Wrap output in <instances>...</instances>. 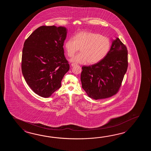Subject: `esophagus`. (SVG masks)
<instances>
[{
	"label": "esophagus",
	"instance_id": "esophagus-1",
	"mask_svg": "<svg viewBox=\"0 0 151 151\" xmlns=\"http://www.w3.org/2000/svg\"><path fill=\"white\" fill-rule=\"evenodd\" d=\"M71 66H72V67H73V66H77V64H75V63H72V64H71Z\"/></svg>",
	"mask_w": 151,
	"mask_h": 151
}]
</instances>
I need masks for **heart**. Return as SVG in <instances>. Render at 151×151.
I'll use <instances>...</instances> for the list:
<instances>
[{
	"label": "heart",
	"instance_id": "heart-1",
	"mask_svg": "<svg viewBox=\"0 0 151 151\" xmlns=\"http://www.w3.org/2000/svg\"><path fill=\"white\" fill-rule=\"evenodd\" d=\"M111 40L107 37L93 32H81L70 37L65 43L68 57H73L80 47L81 52L71 59L76 64H93L101 61L108 55Z\"/></svg>",
	"mask_w": 151,
	"mask_h": 151
}]
</instances>
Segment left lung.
<instances>
[{"label":"left lung","instance_id":"1","mask_svg":"<svg viewBox=\"0 0 151 151\" xmlns=\"http://www.w3.org/2000/svg\"><path fill=\"white\" fill-rule=\"evenodd\" d=\"M127 68V49L116 38L105 58L95 64L82 67V87L94 99L109 98L119 91Z\"/></svg>","mask_w":151,"mask_h":151}]
</instances>
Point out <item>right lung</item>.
Instances as JSON below:
<instances>
[{
    "label": "right lung",
    "mask_w": 151,
    "mask_h": 151,
    "mask_svg": "<svg viewBox=\"0 0 151 151\" xmlns=\"http://www.w3.org/2000/svg\"><path fill=\"white\" fill-rule=\"evenodd\" d=\"M64 27L42 26L26 39L23 47L22 71L26 82L39 96L48 98L61 87L70 65L63 45Z\"/></svg>",
    "instance_id": "right-lung-1"
}]
</instances>
